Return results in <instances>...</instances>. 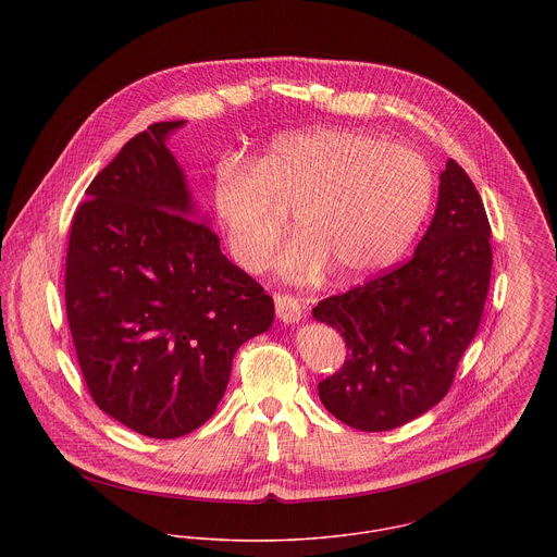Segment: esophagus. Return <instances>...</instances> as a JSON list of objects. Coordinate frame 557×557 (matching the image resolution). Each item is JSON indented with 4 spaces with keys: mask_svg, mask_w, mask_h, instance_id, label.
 <instances>
[{
    "mask_svg": "<svg viewBox=\"0 0 557 557\" xmlns=\"http://www.w3.org/2000/svg\"><path fill=\"white\" fill-rule=\"evenodd\" d=\"M274 307H276V318L285 323H296L302 318V305L296 296L274 294Z\"/></svg>",
    "mask_w": 557,
    "mask_h": 557,
    "instance_id": "obj_1",
    "label": "esophagus"
}]
</instances>
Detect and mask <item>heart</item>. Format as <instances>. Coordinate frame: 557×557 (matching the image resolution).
<instances>
[{
	"mask_svg": "<svg viewBox=\"0 0 557 557\" xmlns=\"http://www.w3.org/2000/svg\"><path fill=\"white\" fill-rule=\"evenodd\" d=\"M433 169L420 152L351 128L274 139L252 166L225 160L212 208L242 268H265L294 212L302 234L281 255L292 278L327 263L358 278L393 263L420 230L433 199Z\"/></svg>",
	"mask_w": 557,
	"mask_h": 557,
	"instance_id": "obj_1",
	"label": "heart"
}]
</instances>
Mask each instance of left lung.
<instances>
[{"instance_id":"left-lung-1","label":"left lung","mask_w":557,"mask_h":557,"mask_svg":"<svg viewBox=\"0 0 557 557\" xmlns=\"http://www.w3.org/2000/svg\"><path fill=\"white\" fill-rule=\"evenodd\" d=\"M435 216L409 261L313 315L338 330L347 358L318 386L323 407L358 431H391L448 395L476 336L491 281V225L457 160L440 177Z\"/></svg>"}]
</instances>
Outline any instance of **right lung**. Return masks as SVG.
I'll list each match as a JSON object with an SVG mask.
<instances>
[{"label": "right lung", "mask_w": 557, "mask_h": 557, "mask_svg": "<svg viewBox=\"0 0 557 557\" xmlns=\"http://www.w3.org/2000/svg\"><path fill=\"white\" fill-rule=\"evenodd\" d=\"M157 122L87 186L66 252V318L94 403L157 440L199 429L225 395L239 345L274 302L190 219L182 169Z\"/></svg>", "instance_id": "right-lung-1"}]
</instances>
